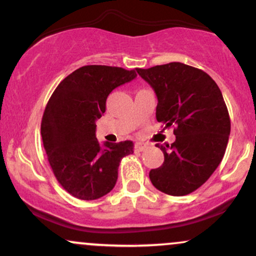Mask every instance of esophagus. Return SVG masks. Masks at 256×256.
Wrapping results in <instances>:
<instances>
[{
    "mask_svg": "<svg viewBox=\"0 0 256 256\" xmlns=\"http://www.w3.org/2000/svg\"><path fill=\"white\" fill-rule=\"evenodd\" d=\"M146 146V144H144V143H136V144H134V150L142 152V150H144Z\"/></svg>",
    "mask_w": 256,
    "mask_h": 256,
    "instance_id": "34e87169",
    "label": "esophagus"
}]
</instances>
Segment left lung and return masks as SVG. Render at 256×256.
Listing matches in <instances>:
<instances>
[{"label": "left lung", "mask_w": 256, "mask_h": 256, "mask_svg": "<svg viewBox=\"0 0 256 256\" xmlns=\"http://www.w3.org/2000/svg\"><path fill=\"white\" fill-rule=\"evenodd\" d=\"M136 71L156 94L158 122L165 128L174 126V142L156 144L165 160L149 178L167 195H188L207 182L224 158L231 122L222 91L207 73L182 62Z\"/></svg>", "instance_id": "1"}]
</instances>
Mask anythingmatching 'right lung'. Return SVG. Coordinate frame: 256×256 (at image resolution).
Instances as JSON below:
<instances>
[{"label": "right lung", "instance_id": "1", "mask_svg": "<svg viewBox=\"0 0 256 256\" xmlns=\"http://www.w3.org/2000/svg\"><path fill=\"white\" fill-rule=\"evenodd\" d=\"M137 77L134 70L89 64L76 70L58 85L40 124L44 149L55 178L74 198L98 200L114 188L122 158L134 143L96 138V120L106 112L108 95Z\"/></svg>", "mask_w": 256, "mask_h": 256}]
</instances>
